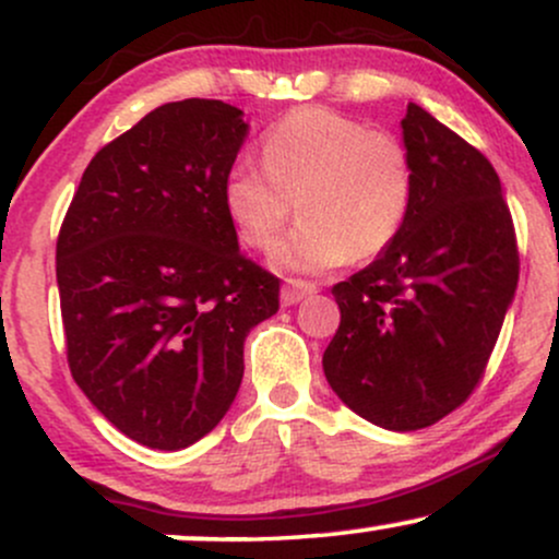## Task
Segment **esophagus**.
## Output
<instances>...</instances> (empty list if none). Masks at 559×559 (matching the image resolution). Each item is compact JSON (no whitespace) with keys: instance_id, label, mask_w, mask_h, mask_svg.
<instances>
[{"instance_id":"esophagus-1","label":"esophagus","mask_w":559,"mask_h":559,"mask_svg":"<svg viewBox=\"0 0 559 559\" xmlns=\"http://www.w3.org/2000/svg\"><path fill=\"white\" fill-rule=\"evenodd\" d=\"M310 294H316V284H307V281L292 278V281H286L284 288H281V305L292 307V305H297V301L310 297Z\"/></svg>"}]
</instances>
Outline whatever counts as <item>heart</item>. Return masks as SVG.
Segmentation results:
<instances>
[{
	"instance_id": "heart-1",
	"label": "heart",
	"mask_w": 559,
	"mask_h": 559,
	"mask_svg": "<svg viewBox=\"0 0 559 559\" xmlns=\"http://www.w3.org/2000/svg\"><path fill=\"white\" fill-rule=\"evenodd\" d=\"M260 159L230 165L223 204L239 239L265 252L297 202L301 223L273 254L284 271L323 273L376 258L407 221L415 189L407 146L349 115L299 107L265 133Z\"/></svg>"
}]
</instances>
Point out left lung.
Listing matches in <instances>:
<instances>
[{"instance_id":"obj_1","label":"left lung","mask_w":559,"mask_h":559,"mask_svg":"<svg viewBox=\"0 0 559 559\" xmlns=\"http://www.w3.org/2000/svg\"><path fill=\"white\" fill-rule=\"evenodd\" d=\"M413 204L389 249L333 286L323 370L352 413L418 431L476 391L521 273L497 170L418 105L402 118Z\"/></svg>"}]
</instances>
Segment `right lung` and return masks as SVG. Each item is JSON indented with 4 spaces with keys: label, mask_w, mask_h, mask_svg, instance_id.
<instances>
[{
    "label": "right lung",
    "mask_w": 559,
    "mask_h": 559,
    "mask_svg": "<svg viewBox=\"0 0 559 559\" xmlns=\"http://www.w3.org/2000/svg\"><path fill=\"white\" fill-rule=\"evenodd\" d=\"M221 99L168 102L96 152L57 236L68 365L128 439L183 449L228 413L243 338L281 281L239 252L223 181L247 123Z\"/></svg>",
    "instance_id": "1"
}]
</instances>
